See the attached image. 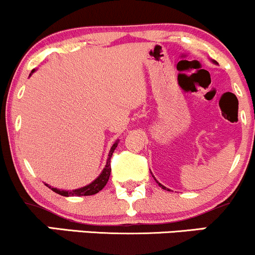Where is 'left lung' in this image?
<instances>
[{
	"label": "left lung",
	"mask_w": 255,
	"mask_h": 255,
	"mask_svg": "<svg viewBox=\"0 0 255 255\" xmlns=\"http://www.w3.org/2000/svg\"><path fill=\"white\" fill-rule=\"evenodd\" d=\"M212 62H213V64H217V61H214V60H212ZM151 176H153V174H151ZM154 177V176H153ZM155 181H156V179H155ZM156 183H159L158 181H156ZM159 187H161L162 188V189H165V190H168V191H170V189H167V188H166V187H164V185H162L161 184V183H159Z\"/></svg>",
	"instance_id": "left-lung-1"
}]
</instances>
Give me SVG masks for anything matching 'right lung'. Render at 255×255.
Wrapping results in <instances>:
<instances>
[{
	"mask_svg": "<svg viewBox=\"0 0 255 255\" xmlns=\"http://www.w3.org/2000/svg\"><path fill=\"white\" fill-rule=\"evenodd\" d=\"M36 70H32L31 71L30 76L35 72ZM118 142L119 141H116L114 142V144L111 147V150L110 153H108V158H107V162H106V166L104 167V170H102V172L99 174V177L95 179V181H93L90 183V184L85 185V187H82V188H78V189H74V190H62V189H58V188H53L51 185L47 184L45 183V185H47L49 189H51L53 191H55L56 194H59V195H62V196H89V195H94V194H97L100 190H102L105 188V185L107 184L108 179H110V176H111V158H112V154L114 149L117 148V145H118Z\"/></svg>",
	"mask_w": 255,
	"mask_h": 255,
	"instance_id": "add662e5",
	"label": "right lung"
}]
</instances>
